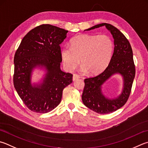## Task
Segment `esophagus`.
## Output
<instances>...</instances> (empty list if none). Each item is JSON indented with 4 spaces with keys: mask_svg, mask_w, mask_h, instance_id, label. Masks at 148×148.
I'll list each match as a JSON object with an SVG mask.
<instances>
[{
    "mask_svg": "<svg viewBox=\"0 0 148 148\" xmlns=\"http://www.w3.org/2000/svg\"><path fill=\"white\" fill-rule=\"evenodd\" d=\"M79 75H77L76 74H74L73 75V77H72V80H73V81H76V80H77V79H79Z\"/></svg>",
    "mask_w": 148,
    "mask_h": 148,
    "instance_id": "obj_1",
    "label": "esophagus"
}]
</instances>
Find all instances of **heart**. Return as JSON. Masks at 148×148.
<instances>
[{"label": "heart", "instance_id": "obj_1", "mask_svg": "<svg viewBox=\"0 0 148 148\" xmlns=\"http://www.w3.org/2000/svg\"><path fill=\"white\" fill-rule=\"evenodd\" d=\"M113 42L109 36L101 35H79L71 41V47L63 48L61 52L63 65L72 71L81 61L82 71L91 75L100 73L111 60Z\"/></svg>", "mask_w": 148, "mask_h": 148}]
</instances>
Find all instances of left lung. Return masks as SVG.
I'll return each mask as SVG.
<instances>
[{
    "instance_id": "obj_1",
    "label": "left lung",
    "mask_w": 148,
    "mask_h": 148,
    "mask_svg": "<svg viewBox=\"0 0 148 148\" xmlns=\"http://www.w3.org/2000/svg\"><path fill=\"white\" fill-rule=\"evenodd\" d=\"M106 26L114 39V52L108 66L97 76L86 78L82 101L86 107L99 114H108L121 108L130 97L135 76L133 50L127 39L119 29L107 23H101L87 31ZM120 73L124 80L122 93L117 98H106L101 92V85L112 75Z\"/></svg>"
}]
</instances>
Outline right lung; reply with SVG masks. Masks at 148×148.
Returning a JSON list of instances; mask_svg holds the SVG:
<instances>
[{
    "instance_id": "obj_1",
    "label": "right lung",
    "mask_w": 148,
    "mask_h": 148,
    "mask_svg": "<svg viewBox=\"0 0 148 148\" xmlns=\"http://www.w3.org/2000/svg\"><path fill=\"white\" fill-rule=\"evenodd\" d=\"M68 31L50 25L32 29L21 41L14 56L13 85L30 111L47 113L60 103L63 90L72 82V74L60 69L62 58L60 45ZM37 66L46 69L43 82L31 83V72Z\"/></svg>"
}]
</instances>
